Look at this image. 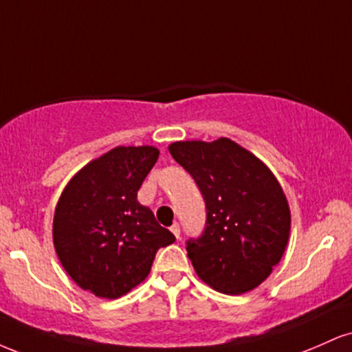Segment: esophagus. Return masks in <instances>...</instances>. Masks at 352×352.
<instances>
[{
	"instance_id": "1",
	"label": "esophagus",
	"mask_w": 352,
	"mask_h": 352,
	"mask_svg": "<svg viewBox=\"0 0 352 352\" xmlns=\"http://www.w3.org/2000/svg\"><path fill=\"white\" fill-rule=\"evenodd\" d=\"M170 232L173 233V235H175L177 240H179V238H180V227H179V223H173L172 227H170Z\"/></svg>"
}]
</instances>
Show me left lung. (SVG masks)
I'll list each match as a JSON object with an SVG mask.
<instances>
[{
    "label": "left lung",
    "mask_w": 352,
    "mask_h": 352,
    "mask_svg": "<svg viewBox=\"0 0 352 352\" xmlns=\"http://www.w3.org/2000/svg\"><path fill=\"white\" fill-rule=\"evenodd\" d=\"M168 152L193 177L207 205L204 235L187 241L201 281L225 294L260 286L280 263L292 212L268 165L235 140H180Z\"/></svg>",
    "instance_id": "1"
}]
</instances>
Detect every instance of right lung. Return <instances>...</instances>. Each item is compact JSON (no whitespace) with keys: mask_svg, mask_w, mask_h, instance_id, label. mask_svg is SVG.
Masks as SVG:
<instances>
[{"mask_svg":"<svg viewBox=\"0 0 352 352\" xmlns=\"http://www.w3.org/2000/svg\"><path fill=\"white\" fill-rule=\"evenodd\" d=\"M159 153L152 145H119L84 165L60 193L56 254L72 281L98 298L127 294L148 276L157 250L175 241L137 200Z\"/></svg>","mask_w":352,"mask_h":352,"instance_id":"add662e5","label":"right lung"}]
</instances>
